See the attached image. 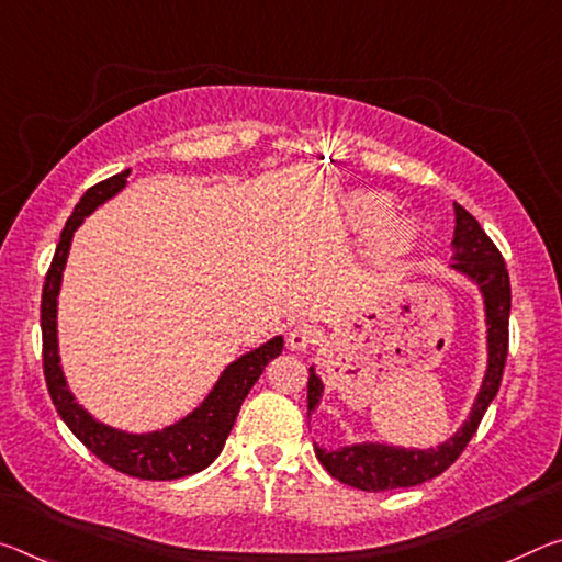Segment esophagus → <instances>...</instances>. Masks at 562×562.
I'll return each instance as SVG.
<instances>
[{"instance_id":"34e87169","label":"esophagus","mask_w":562,"mask_h":562,"mask_svg":"<svg viewBox=\"0 0 562 562\" xmlns=\"http://www.w3.org/2000/svg\"><path fill=\"white\" fill-rule=\"evenodd\" d=\"M317 340H319L317 327L307 325V323H300V325H295V327L290 329L288 347H290V350L302 352V350H310V347H313Z\"/></svg>"}]
</instances>
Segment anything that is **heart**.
<instances>
[{"label": "heart", "mask_w": 562, "mask_h": 562, "mask_svg": "<svg viewBox=\"0 0 562 562\" xmlns=\"http://www.w3.org/2000/svg\"><path fill=\"white\" fill-rule=\"evenodd\" d=\"M390 212V198L382 192H352L350 198L345 200V217L352 227L358 229H370L380 225L382 220L387 217ZM413 222L409 220H395L387 222L385 229H382V239L390 247H405L413 237Z\"/></svg>", "instance_id": "heart-1"}]
</instances>
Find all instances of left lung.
Listing matches in <instances>:
<instances>
[{"label":"left lung","mask_w":562,"mask_h":562,"mask_svg":"<svg viewBox=\"0 0 562 562\" xmlns=\"http://www.w3.org/2000/svg\"><path fill=\"white\" fill-rule=\"evenodd\" d=\"M452 247H456L452 267L480 284L487 313L490 360L470 420L460 427V432L435 450H405L390 448V445H347L340 450L315 448V456L323 462V468L345 485L364 490V493H382V490L420 485L425 480L442 475L473 440L487 405L501 390L507 360V323H510V274H507L501 249L485 235L480 222L460 204H456ZM319 395H323V382L315 375V370H310L307 415L317 407Z\"/></svg>","instance_id":"8db88e82"}]
</instances>
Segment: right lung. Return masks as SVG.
Listing matches in <instances>:
<instances>
[{
  "label": "right lung",
  "instance_id": "obj_1",
  "mask_svg": "<svg viewBox=\"0 0 562 562\" xmlns=\"http://www.w3.org/2000/svg\"><path fill=\"white\" fill-rule=\"evenodd\" d=\"M127 175L130 169H124V172L89 187L69 215L65 229H61L59 245L42 288V368L59 417L75 432V438L87 450H92L104 465L139 480H177L200 473L220 456L237 420L239 407H243V400L252 390L257 378L262 375L265 364L282 352V337H274V340L229 364L207 400L192 415H187L177 425L165 427V430L149 435L120 432L114 427L97 423L92 415H87L75 403L72 393L67 390L65 375H61L57 355V295L61 270H65L75 229L82 225L89 212L100 207L104 200H110L127 184Z\"/></svg>",
  "mask_w": 562,
  "mask_h": 562
}]
</instances>
